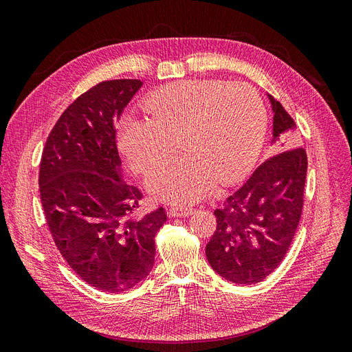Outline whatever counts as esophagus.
<instances>
[{"mask_svg": "<svg viewBox=\"0 0 352 352\" xmlns=\"http://www.w3.org/2000/svg\"><path fill=\"white\" fill-rule=\"evenodd\" d=\"M195 210L194 208H179V207H172L168 210V216L172 217H188L192 214Z\"/></svg>", "mask_w": 352, "mask_h": 352, "instance_id": "1", "label": "esophagus"}]
</instances>
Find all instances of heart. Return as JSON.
I'll use <instances>...</instances> for the list:
<instances>
[{"instance_id":"1","label":"heart","mask_w":352,"mask_h":352,"mask_svg":"<svg viewBox=\"0 0 352 352\" xmlns=\"http://www.w3.org/2000/svg\"><path fill=\"white\" fill-rule=\"evenodd\" d=\"M146 110L151 117H122L119 148L133 170L146 173L178 140L184 154L153 165L145 182L154 198L176 206L207 195L216 180L248 175L267 129L261 97L245 83L182 80L155 92Z\"/></svg>"}]
</instances>
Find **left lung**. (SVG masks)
Instances as JSON below:
<instances>
[{
	"label": "left lung",
	"mask_w": 352,
	"mask_h": 352,
	"mask_svg": "<svg viewBox=\"0 0 352 352\" xmlns=\"http://www.w3.org/2000/svg\"><path fill=\"white\" fill-rule=\"evenodd\" d=\"M273 140L282 150L255 168L252 176L214 211L217 226L206 247L216 273L232 283H258L274 272L289 250L304 204L307 154L294 146L295 122L269 95Z\"/></svg>",
	"instance_id": "obj_1"
}]
</instances>
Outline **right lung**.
Wrapping results in <instances>:
<instances>
[{
  "label": "right lung",
  "mask_w": 352,
  "mask_h": 352,
  "mask_svg": "<svg viewBox=\"0 0 352 352\" xmlns=\"http://www.w3.org/2000/svg\"><path fill=\"white\" fill-rule=\"evenodd\" d=\"M142 87L138 79L105 80L60 116L42 151L39 192L48 229L63 258L102 292H123L154 265L160 207L131 219L141 190L122 179L116 122Z\"/></svg>",
  "instance_id": "obj_1"
}]
</instances>
